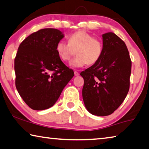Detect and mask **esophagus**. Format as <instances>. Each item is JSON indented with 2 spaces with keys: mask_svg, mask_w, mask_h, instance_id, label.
<instances>
[{
  "mask_svg": "<svg viewBox=\"0 0 149 149\" xmlns=\"http://www.w3.org/2000/svg\"><path fill=\"white\" fill-rule=\"evenodd\" d=\"M74 75H75V76H78V75H79V73H78L77 71H75V72H74Z\"/></svg>",
  "mask_w": 149,
  "mask_h": 149,
  "instance_id": "34e87169",
  "label": "esophagus"
}]
</instances>
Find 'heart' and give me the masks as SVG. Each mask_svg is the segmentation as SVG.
Returning a JSON list of instances; mask_svg holds the SVG:
<instances>
[{
    "label": "heart",
    "instance_id": "b5f03b06",
    "mask_svg": "<svg viewBox=\"0 0 149 149\" xmlns=\"http://www.w3.org/2000/svg\"><path fill=\"white\" fill-rule=\"evenodd\" d=\"M76 50L77 56L70 62L74 68H81L86 64H95L100 60L103 52L101 40L91 34L81 30L68 37V42L60 41L56 45V51L62 61L71 59Z\"/></svg>",
    "mask_w": 149,
    "mask_h": 149
}]
</instances>
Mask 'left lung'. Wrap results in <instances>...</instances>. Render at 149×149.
I'll use <instances>...</instances> for the list:
<instances>
[{"label": "left lung", "instance_id": "8db88e82", "mask_svg": "<svg viewBox=\"0 0 149 149\" xmlns=\"http://www.w3.org/2000/svg\"><path fill=\"white\" fill-rule=\"evenodd\" d=\"M103 52L96 64L81 72L85 107L99 116L112 114L130 89L132 60L126 45L114 33L102 35Z\"/></svg>", "mask_w": 149, "mask_h": 149}]
</instances>
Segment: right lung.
Returning <instances> with one entry per match:
<instances>
[{
  "mask_svg": "<svg viewBox=\"0 0 149 149\" xmlns=\"http://www.w3.org/2000/svg\"><path fill=\"white\" fill-rule=\"evenodd\" d=\"M64 35L53 28L33 33L19 45L14 59L16 87L24 101L35 110L52 107L74 77L73 70L58 56L56 45Z\"/></svg>",
  "mask_w": 149,
  "mask_h": 149,
  "instance_id": "add662e5",
  "label": "right lung"
}]
</instances>
